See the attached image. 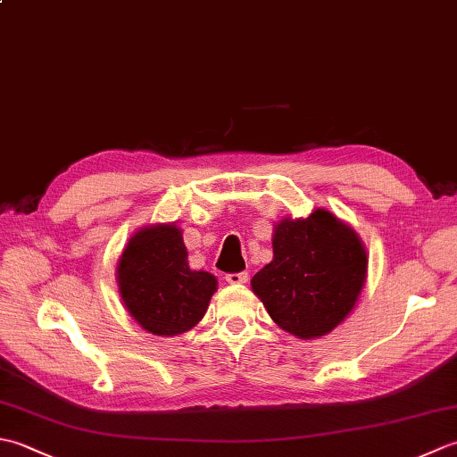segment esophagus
<instances>
[{
	"instance_id": "esophagus-1",
	"label": "esophagus",
	"mask_w": 457,
	"mask_h": 457,
	"mask_svg": "<svg viewBox=\"0 0 457 457\" xmlns=\"http://www.w3.org/2000/svg\"><path fill=\"white\" fill-rule=\"evenodd\" d=\"M247 278H249L247 273H228L226 275V280L229 285H244V283H247Z\"/></svg>"
}]
</instances>
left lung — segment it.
I'll return each mask as SVG.
<instances>
[{
  "mask_svg": "<svg viewBox=\"0 0 457 457\" xmlns=\"http://www.w3.org/2000/svg\"><path fill=\"white\" fill-rule=\"evenodd\" d=\"M367 253L355 231L326 210L275 228L273 261L251 278L269 316L298 337L344 322L361 293Z\"/></svg>",
  "mask_w": 457,
  "mask_h": 457,
  "instance_id": "obj_1",
  "label": "left lung"
}]
</instances>
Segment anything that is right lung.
Instances as JSON below:
<instances>
[{"instance_id": "add662e5", "label": "right lung", "mask_w": 457, "mask_h": 457, "mask_svg": "<svg viewBox=\"0 0 457 457\" xmlns=\"http://www.w3.org/2000/svg\"><path fill=\"white\" fill-rule=\"evenodd\" d=\"M180 229L147 228L135 234L118 267L120 293L129 314L151 334L174 336L204 318L218 280L192 270Z\"/></svg>"}]
</instances>
